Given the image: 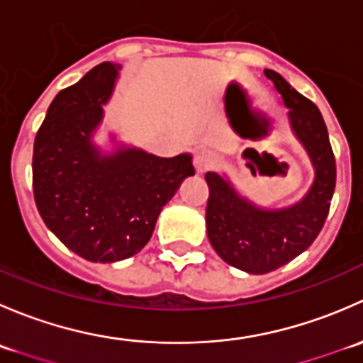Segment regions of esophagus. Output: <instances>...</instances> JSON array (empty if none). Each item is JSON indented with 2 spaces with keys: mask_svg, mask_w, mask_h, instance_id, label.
<instances>
[{
  "mask_svg": "<svg viewBox=\"0 0 363 363\" xmlns=\"http://www.w3.org/2000/svg\"><path fill=\"white\" fill-rule=\"evenodd\" d=\"M214 164V156L211 151H199L195 155V167L200 174L207 172Z\"/></svg>",
  "mask_w": 363,
  "mask_h": 363,
  "instance_id": "obj_1",
  "label": "esophagus"
}]
</instances>
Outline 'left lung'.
Here are the masks:
<instances>
[{
	"label": "left lung",
	"mask_w": 363,
	"mask_h": 363,
	"mask_svg": "<svg viewBox=\"0 0 363 363\" xmlns=\"http://www.w3.org/2000/svg\"><path fill=\"white\" fill-rule=\"evenodd\" d=\"M265 75L290 108L291 128L309 152L316 177L294 207L263 211L240 199L221 175L205 174L208 240L228 265L250 274L272 272L306 251L323 228L335 189V156L321 112L277 72L265 69Z\"/></svg>",
	"instance_id": "8db88e82"
}]
</instances>
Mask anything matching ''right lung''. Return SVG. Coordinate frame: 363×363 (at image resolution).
Returning a JSON list of instances; mask_svg holds the SVG:
<instances>
[{
	"instance_id": "add662e5",
	"label": "right lung",
	"mask_w": 363,
	"mask_h": 363,
	"mask_svg": "<svg viewBox=\"0 0 363 363\" xmlns=\"http://www.w3.org/2000/svg\"><path fill=\"white\" fill-rule=\"evenodd\" d=\"M119 68L101 63L60 91L33 147V195L43 223L68 250L100 263L137 255L164 203L195 175L189 155L121 149L100 156L91 144Z\"/></svg>"
}]
</instances>
